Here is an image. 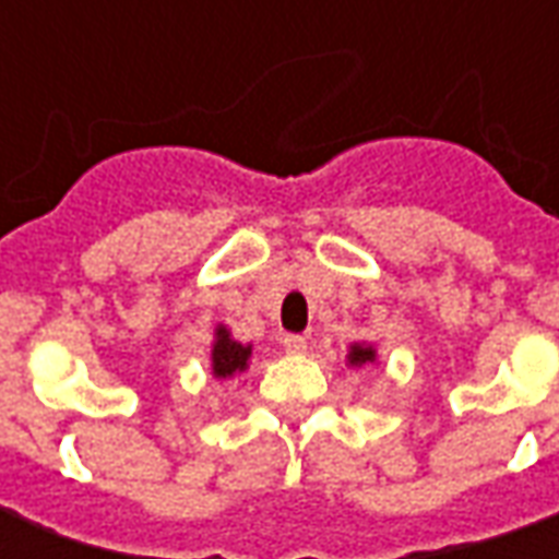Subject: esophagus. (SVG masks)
I'll return each instance as SVG.
<instances>
[{
    "label": "esophagus",
    "instance_id": "34e87169",
    "mask_svg": "<svg viewBox=\"0 0 559 559\" xmlns=\"http://www.w3.org/2000/svg\"><path fill=\"white\" fill-rule=\"evenodd\" d=\"M281 344H284V350L293 353V356H299V353L308 350V341H305V335H284Z\"/></svg>",
    "mask_w": 559,
    "mask_h": 559
}]
</instances>
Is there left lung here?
Segmentation results:
<instances>
[{
	"instance_id": "left-lung-1",
	"label": "left lung",
	"mask_w": 559,
	"mask_h": 559,
	"mask_svg": "<svg viewBox=\"0 0 559 559\" xmlns=\"http://www.w3.org/2000/svg\"><path fill=\"white\" fill-rule=\"evenodd\" d=\"M347 362H350L353 368H362V365H374L377 362V350L371 347V344H350Z\"/></svg>"
}]
</instances>
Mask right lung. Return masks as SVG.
Returning <instances> with one entry per match:
<instances>
[{"label":"right lung","instance_id":"obj_1","mask_svg":"<svg viewBox=\"0 0 559 559\" xmlns=\"http://www.w3.org/2000/svg\"><path fill=\"white\" fill-rule=\"evenodd\" d=\"M251 359V344H239L233 341L230 329H215V344H212V374L227 380V377L242 374Z\"/></svg>","mask_w":559,"mask_h":559}]
</instances>
